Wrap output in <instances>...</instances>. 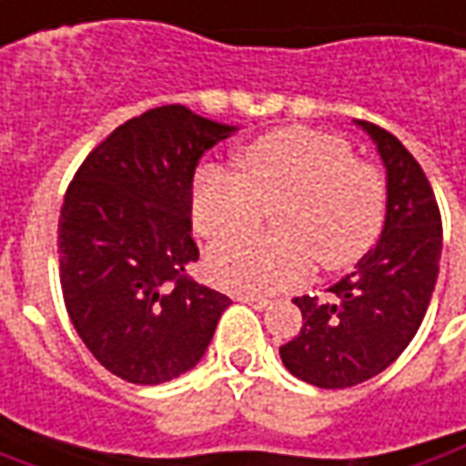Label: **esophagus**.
<instances>
[{
    "label": "esophagus",
    "mask_w": 466,
    "mask_h": 466,
    "mask_svg": "<svg viewBox=\"0 0 466 466\" xmlns=\"http://www.w3.org/2000/svg\"><path fill=\"white\" fill-rule=\"evenodd\" d=\"M237 301H242V304H249L252 309H258V312H265V309H270V301L263 297H249V294H239Z\"/></svg>",
    "instance_id": "34e87169"
}]
</instances>
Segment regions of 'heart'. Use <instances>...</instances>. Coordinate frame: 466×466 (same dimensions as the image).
I'll list each match as a JSON object with an SVG mask.
<instances>
[{
  "instance_id": "heart-1",
  "label": "heart",
  "mask_w": 466,
  "mask_h": 466,
  "mask_svg": "<svg viewBox=\"0 0 466 466\" xmlns=\"http://www.w3.org/2000/svg\"><path fill=\"white\" fill-rule=\"evenodd\" d=\"M279 210V240L232 236L254 231ZM193 224L211 249L208 276L239 294H276L304 281L312 258L325 270L359 263L384 224V183L353 159L343 138L312 128H279L249 141L239 175L206 169L193 193Z\"/></svg>"
}]
</instances>
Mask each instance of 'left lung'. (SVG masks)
Returning a JSON list of instances; mask_svg holds the SVG:
<instances>
[{
    "label": "left lung",
    "instance_id": "1",
    "mask_svg": "<svg viewBox=\"0 0 466 466\" xmlns=\"http://www.w3.org/2000/svg\"><path fill=\"white\" fill-rule=\"evenodd\" d=\"M387 169V214L374 249L332 283V301L297 297L301 329L281 345L283 366L322 390L381 374L410 345L433 297L441 260V214L415 157L374 123L356 121Z\"/></svg>",
    "mask_w": 466,
    "mask_h": 466
}]
</instances>
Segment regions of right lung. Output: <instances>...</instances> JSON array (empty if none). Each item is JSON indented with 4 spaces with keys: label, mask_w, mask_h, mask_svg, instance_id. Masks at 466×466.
<instances>
[{
    "label": "right lung",
    "mask_w": 466,
    "mask_h": 466,
    "mask_svg": "<svg viewBox=\"0 0 466 466\" xmlns=\"http://www.w3.org/2000/svg\"><path fill=\"white\" fill-rule=\"evenodd\" d=\"M237 126L162 105L118 126L76 169L58 218L64 304L89 353L131 384L201 361L232 299L196 283L193 175Z\"/></svg>",
    "instance_id": "obj_1"
}]
</instances>
